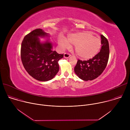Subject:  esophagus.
I'll return each instance as SVG.
<instances>
[{"label": "esophagus", "mask_w": 130, "mask_h": 130, "mask_svg": "<svg viewBox=\"0 0 130 130\" xmlns=\"http://www.w3.org/2000/svg\"><path fill=\"white\" fill-rule=\"evenodd\" d=\"M70 57V54H69V53H65L64 54V58L67 59V58H69Z\"/></svg>", "instance_id": "1"}]
</instances>
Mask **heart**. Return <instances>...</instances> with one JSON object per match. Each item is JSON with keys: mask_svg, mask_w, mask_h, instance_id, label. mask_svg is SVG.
<instances>
[{"mask_svg": "<svg viewBox=\"0 0 130 130\" xmlns=\"http://www.w3.org/2000/svg\"><path fill=\"white\" fill-rule=\"evenodd\" d=\"M63 43L65 47L68 44L75 45L74 50L77 57L83 60L91 59L98 54L101 46L100 40L87 32H78L69 34Z\"/></svg>", "mask_w": 130, "mask_h": 130, "instance_id": "heart-1", "label": "heart"}]
</instances>
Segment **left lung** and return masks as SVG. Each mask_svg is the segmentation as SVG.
<instances>
[{
	"mask_svg": "<svg viewBox=\"0 0 130 130\" xmlns=\"http://www.w3.org/2000/svg\"><path fill=\"white\" fill-rule=\"evenodd\" d=\"M102 45L100 52L93 58L87 61L78 60L74 70L79 78L84 81L94 80L105 69L109 58V49L107 40L101 35Z\"/></svg>",
	"mask_w": 130,
	"mask_h": 130,
	"instance_id": "1",
	"label": "left lung"
}]
</instances>
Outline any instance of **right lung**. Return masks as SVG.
<instances>
[{"mask_svg":"<svg viewBox=\"0 0 130 130\" xmlns=\"http://www.w3.org/2000/svg\"><path fill=\"white\" fill-rule=\"evenodd\" d=\"M49 34L41 29H36L26 35L22 42L21 59L24 68L29 75L40 81L52 79L59 70V61L64 54L52 50L53 43L49 41L41 42L40 37H46Z\"/></svg>","mask_w":130,"mask_h":130,"instance_id":"right-lung-1","label":"right lung"}]
</instances>
